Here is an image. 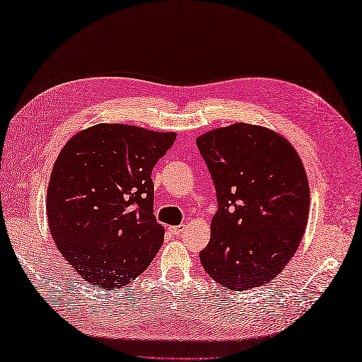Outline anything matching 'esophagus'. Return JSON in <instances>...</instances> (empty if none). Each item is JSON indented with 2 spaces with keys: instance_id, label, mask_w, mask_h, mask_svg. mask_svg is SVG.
<instances>
[{
  "instance_id": "34e87169",
  "label": "esophagus",
  "mask_w": 362,
  "mask_h": 362,
  "mask_svg": "<svg viewBox=\"0 0 362 362\" xmlns=\"http://www.w3.org/2000/svg\"><path fill=\"white\" fill-rule=\"evenodd\" d=\"M185 229V225H177V226H169V231L172 233V234H180V233H182Z\"/></svg>"
}]
</instances>
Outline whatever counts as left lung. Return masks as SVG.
Returning a JSON list of instances; mask_svg holds the SVG:
<instances>
[{
    "instance_id": "obj_1",
    "label": "left lung",
    "mask_w": 362,
    "mask_h": 362,
    "mask_svg": "<svg viewBox=\"0 0 362 362\" xmlns=\"http://www.w3.org/2000/svg\"><path fill=\"white\" fill-rule=\"evenodd\" d=\"M217 196L202 267L221 286L245 291L270 282L296 254L310 211L298 152L273 131L234 124L196 139Z\"/></svg>"
}]
</instances>
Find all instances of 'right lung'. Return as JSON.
Instances as JSON below:
<instances>
[{
    "label": "right lung",
    "mask_w": 362,
    "mask_h": 362,
    "mask_svg": "<svg viewBox=\"0 0 362 362\" xmlns=\"http://www.w3.org/2000/svg\"><path fill=\"white\" fill-rule=\"evenodd\" d=\"M175 133L100 124L74 136L54 164L48 226L60 254L101 290L144 273L163 245L151 173Z\"/></svg>",
    "instance_id": "add662e5"
}]
</instances>
